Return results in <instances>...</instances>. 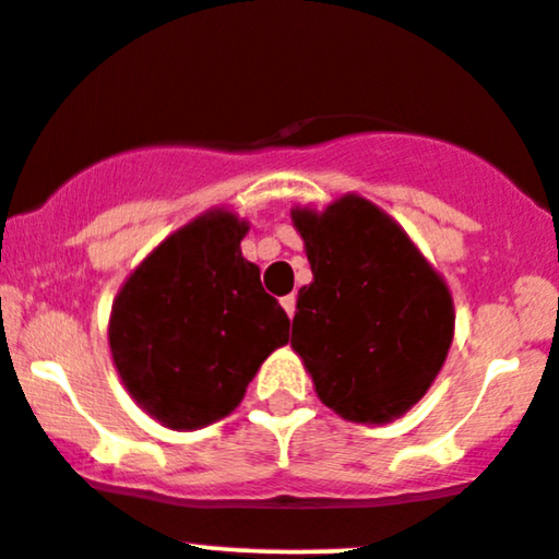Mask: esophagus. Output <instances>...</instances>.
I'll return each mask as SVG.
<instances>
[{
  "label": "esophagus",
  "mask_w": 559,
  "mask_h": 559,
  "mask_svg": "<svg viewBox=\"0 0 559 559\" xmlns=\"http://www.w3.org/2000/svg\"><path fill=\"white\" fill-rule=\"evenodd\" d=\"M281 305H284L286 316H289V319H295V310H297V297H295V295L284 297V299H281Z\"/></svg>",
  "instance_id": "34e87169"
}]
</instances>
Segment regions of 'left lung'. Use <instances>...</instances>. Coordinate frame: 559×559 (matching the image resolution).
I'll use <instances>...</instances> for the list:
<instances>
[{"mask_svg": "<svg viewBox=\"0 0 559 559\" xmlns=\"http://www.w3.org/2000/svg\"><path fill=\"white\" fill-rule=\"evenodd\" d=\"M313 281L297 295L292 348L340 418L383 426L437 380L455 334L450 286L404 227L348 192L292 209Z\"/></svg>", "mask_w": 559, "mask_h": 559, "instance_id": "left-lung-1", "label": "left lung"}]
</instances>
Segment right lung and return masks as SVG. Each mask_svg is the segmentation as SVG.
<instances>
[{
  "label": "right lung",
  "instance_id": "add662e5",
  "mask_svg": "<svg viewBox=\"0 0 559 559\" xmlns=\"http://www.w3.org/2000/svg\"><path fill=\"white\" fill-rule=\"evenodd\" d=\"M249 222L209 209L157 243L111 302L109 350L133 402L171 431L227 418L289 316L240 254Z\"/></svg>",
  "mask_w": 559,
  "mask_h": 559
}]
</instances>
